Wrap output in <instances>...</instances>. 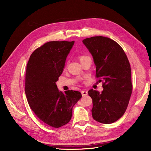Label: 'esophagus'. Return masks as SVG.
Masks as SVG:
<instances>
[{"label":"esophagus","mask_w":151,"mask_h":151,"mask_svg":"<svg viewBox=\"0 0 151 151\" xmlns=\"http://www.w3.org/2000/svg\"><path fill=\"white\" fill-rule=\"evenodd\" d=\"M81 94H82L83 96H87V95H88V92H87L86 91H81Z\"/></svg>","instance_id":"obj_1"}]
</instances>
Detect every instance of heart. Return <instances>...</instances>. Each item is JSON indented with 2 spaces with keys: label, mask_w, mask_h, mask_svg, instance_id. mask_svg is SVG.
Here are the masks:
<instances>
[{
  "label": "heart",
  "mask_w": 151,
  "mask_h": 151,
  "mask_svg": "<svg viewBox=\"0 0 151 151\" xmlns=\"http://www.w3.org/2000/svg\"><path fill=\"white\" fill-rule=\"evenodd\" d=\"M86 58H88V57L84 56V55H80V56H79V59H80V61H81Z\"/></svg>",
  "instance_id": "obj_1"
}]
</instances>
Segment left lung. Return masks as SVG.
Returning a JSON list of instances; mask_svg holds the SVG:
<instances>
[{
    "instance_id": "obj_1",
    "label": "left lung",
    "mask_w": 151,
    "mask_h": 151,
    "mask_svg": "<svg viewBox=\"0 0 151 151\" xmlns=\"http://www.w3.org/2000/svg\"><path fill=\"white\" fill-rule=\"evenodd\" d=\"M83 43L92 55L99 82L104 83L101 93L88 91L92 117L100 123H113L125 112L132 92L129 61L121 46L109 38L92 37Z\"/></svg>"
}]
</instances>
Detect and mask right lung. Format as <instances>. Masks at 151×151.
Returning <instances> with one entry per match:
<instances>
[{"mask_svg":"<svg viewBox=\"0 0 151 151\" xmlns=\"http://www.w3.org/2000/svg\"><path fill=\"white\" fill-rule=\"evenodd\" d=\"M75 42H49L30 56L26 73L25 93L28 104L43 122L54 128L68 123L80 92L59 91L56 85Z\"/></svg>","mask_w":151,"mask_h":151,"instance_id":"add662e5","label":"right lung"}]
</instances>
